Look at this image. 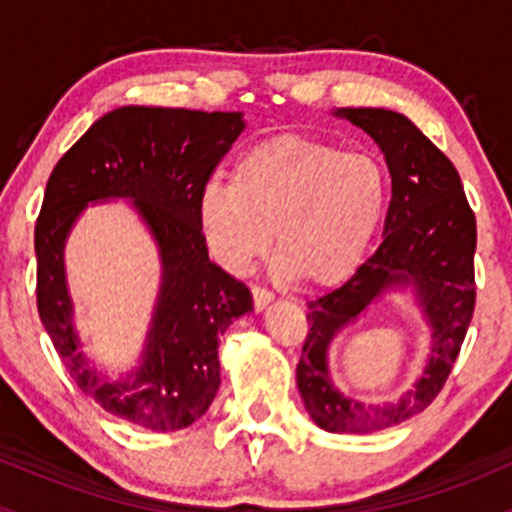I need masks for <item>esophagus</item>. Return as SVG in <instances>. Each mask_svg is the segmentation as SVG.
<instances>
[{"label":"esophagus","instance_id":"esophagus-1","mask_svg":"<svg viewBox=\"0 0 512 512\" xmlns=\"http://www.w3.org/2000/svg\"><path fill=\"white\" fill-rule=\"evenodd\" d=\"M274 301V293L262 289V286H252V305H255L257 313H262L269 303Z\"/></svg>","mask_w":512,"mask_h":512}]
</instances>
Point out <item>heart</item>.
<instances>
[{
	"mask_svg": "<svg viewBox=\"0 0 512 512\" xmlns=\"http://www.w3.org/2000/svg\"><path fill=\"white\" fill-rule=\"evenodd\" d=\"M390 202L373 154L301 134H276L238 158L233 185L209 182L197 219L211 255L243 272L274 236V257L298 284L337 289L366 260Z\"/></svg>",
	"mask_w": 512,
	"mask_h": 512,
	"instance_id": "heart-1",
	"label": "heart"
}]
</instances>
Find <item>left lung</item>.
<instances>
[{"instance_id": "8db88e82", "label": "left lung", "mask_w": 512, "mask_h": 512, "mask_svg": "<svg viewBox=\"0 0 512 512\" xmlns=\"http://www.w3.org/2000/svg\"><path fill=\"white\" fill-rule=\"evenodd\" d=\"M334 115L361 127L380 146L392 199L380 248L346 284L308 303L310 332L296 380L317 426L330 433H370L411 419L443 390L477 301V219L450 158L414 122L383 108H339ZM395 285L415 286L432 325V358L414 391L395 405L370 408L331 385L326 351L346 324Z\"/></svg>"}]
</instances>
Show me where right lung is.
Here are the masks:
<instances>
[{
	"label": "right lung",
	"mask_w": 512,
	"mask_h": 512,
	"mask_svg": "<svg viewBox=\"0 0 512 512\" xmlns=\"http://www.w3.org/2000/svg\"><path fill=\"white\" fill-rule=\"evenodd\" d=\"M243 113L125 105L96 120L57 161L35 223L38 313L79 390L151 431L195 424L221 385L219 337L252 310L243 281L209 260L199 192L243 132ZM133 199L159 251L164 279L143 366L110 384L90 368L71 327L63 240L88 201Z\"/></svg>",
	"instance_id": "add662e5"
}]
</instances>
